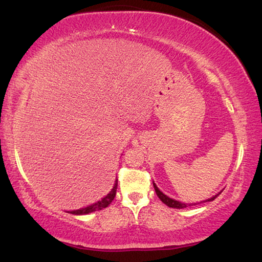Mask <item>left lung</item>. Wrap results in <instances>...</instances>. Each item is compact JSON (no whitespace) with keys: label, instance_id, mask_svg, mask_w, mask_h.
<instances>
[{"label":"left lung","instance_id":"obj_1","mask_svg":"<svg viewBox=\"0 0 262 262\" xmlns=\"http://www.w3.org/2000/svg\"><path fill=\"white\" fill-rule=\"evenodd\" d=\"M153 187H154V190H156V192H157V195H158V197H159V199L161 200V202L162 203H165L166 205H168L169 208H174V209H183V208H187V207H190L191 204H188V203H181V202H179V201H175V200H173V199H170V197H168L167 195H165L164 192L162 191H160L159 190V188L157 187V184L153 182ZM221 194V192H220ZM220 194H217V195H215L213 197H211V199H208L207 201H204V202H211V201H213L216 199V197L220 195ZM202 203V202H201ZM194 204H196V203H194Z\"/></svg>","mask_w":262,"mask_h":262}]
</instances>
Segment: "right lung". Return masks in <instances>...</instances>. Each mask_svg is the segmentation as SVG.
Returning <instances> with one entry per match:
<instances>
[{
	"mask_svg": "<svg viewBox=\"0 0 262 262\" xmlns=\"http://www.w3.org/2000/svg\"><path fill=\"white\" fill-rule=\"evenodd\" d=\"M116 191H117V180L115 181L114 188L111 189V191L105 197H103L101 201H98V202L89 205V207H85V208L79 209V210H73V211H68V212L73 213V215H87V213H91V212L98 211V210L104 209L114 201L115 196H116Z\"/></svg>",
	"mask_w": 262,
	"mask_h": 262,
	"instance_id": "obj_1",
	"label": "right lung"
}]
</instances>
